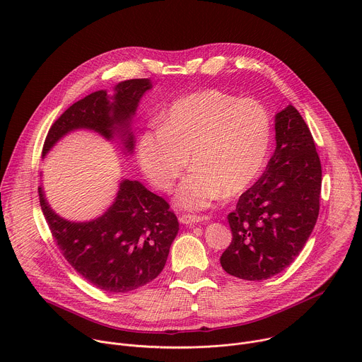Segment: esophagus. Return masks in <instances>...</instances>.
Returning a JSON list of instances; mask_svg holds the SVG:
<instances>
[{"mask_svg":"<svg viewBox=\"0 0 362 362\" xmlns=\"http://www.w3.org/2000/svg\"><path fill=\"white\" fill-rule=\"evenodd\" d=\"M208 219V216H199V215H182L180 216V222L183 225H194V223H199V222H203Z\"/></svg>","mask_w":362,"mask_h":362,"instance_id":"esophagus-1","label":"esophagus"}]
</instances>
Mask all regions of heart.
<instances>
[{"mask_svg": "<svg viewBox=\"0 0 362 362\" xmlns=\"http://www.w3.org/2000/svg\"><path fill=\"white\" fill-rule=\"evenodd\" d=\"M272 122L253 98L202 90L175 100L160 127L137 141V159L147 179L169 192L189 163L176 192L183 209L199 211L221 197L246 190L262 172L271 147Z\"/></svg>", "mask_w": 362, "mask_h": 362, "instance_id": "obj_1", "label": "heart"}]
</instances>
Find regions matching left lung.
<instances>
[{
	"label": "left lung",
	"instance_id": "1",
	"mask_svg": "<svg viewBox=\"0 0 362 362\" xmlns=\"http://www.w3.org/2000/svg\"><path fill=\"white\" fill-rule=\"evenodd\" d=\"M275 139L265 173L228 215L232 242L221 265L245 281L268 279L291 265L320 214L321 162L314 137L293 106L275 116Z\"/></svg>",
	"mask_w": 362,
	"mask_h": 362
}]
</instances>
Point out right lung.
<instances>
[{"instance_id":"obj_1","label":"right lung","mask_w":362,"mask_h":362,"mask_svg":"<svg viewBox=\"0 0 362 362\" xmlns=\"http://www.w3.org/2000/svg\"><path fill=\"white\" fill-rule=\"evenodd\" d=\"M151 88L148 78L119 83L110 98L106 90L94 91L70 106L48 130L42 156L62 137L88 129L112 140L122 137L124 148L134 147L130 120L143 94ZM40 204L48 228L67 262L95 288L124 293L156 278L165 268L179 222L169 203L137 180H122L110 208L90 222L60 218L38 187Z\"/></svg>"}]
</instances>
